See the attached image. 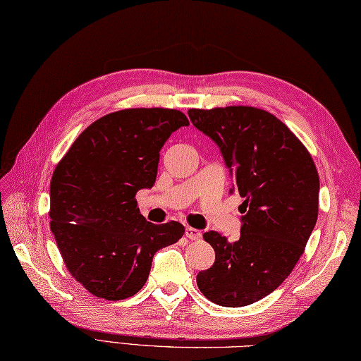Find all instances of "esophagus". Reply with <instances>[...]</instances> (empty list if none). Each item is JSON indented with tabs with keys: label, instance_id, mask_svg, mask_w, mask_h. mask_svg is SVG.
Masks as SVG:
<instances>
[{
	"label": "esophagus",
	"instance_id": "esophagus-1",
	"mask_svg": "<svg viewBox=\"0 0 361 361\" xmlns=\"http://www.w3.org/2000/svg\"><path fill=\"white\" fill-rule=\"evenodd\" d=\"M185 235H187V238H190V240H200L202 237L201 231L195 229V227H187Z\"/></svg>",
	"mask_w": 361,
	"mask_h": 361
}]
</instances>
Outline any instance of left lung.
Instances as JSON below:
<instances>
[{"mask_svg":"<svg viewBox=\"0 0 361 361\" xmlns=\"http://www.w3.org/2000/svg\"><path fill=\"white\" fill-rule=\"evenodd\" d=\"M191 123L219 146L243 201L241 231L229 243L204 240L215 263L196 276L212 302L245 307L268 296L296 267L318 219L319 176L300 140L267 110L249 106L190 109Z\"/></svg>","mask_w":361,"mask_h":361,"instance_id":"1","label":"left lung"}]
</instances>
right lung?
Segmentation results:
<instances>
[{
    "mask_svg": "<svg viewBox=\"0 0 361 361\" xmlns=\"http://www.w3.org/2000/svg\"><path fill=\"white\" fill-rule=\"evenodd\" d=\"M188 124L174 109L118 110L92 123L57 164L51 232L70 274L93 296H134L148 281L154 254L185 232L178 221H146L135 195L154 185L161 146Z\"/></svg>",
    "mask_w": 361,
    "mask_h": 361,
    "instance_id": "1",
    "label": "right lung"
}]
</instances>
